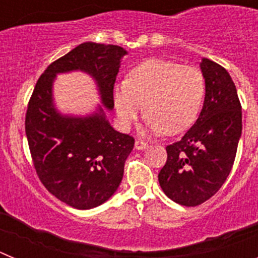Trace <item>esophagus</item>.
<instances>
[{
    "mask_svg": "<svg viewBox=\"0 0 258 258\" xmlns=\"http://www.w3.org/2000/svg\"><path fill=\"white\" fill-rule=\"evenodd\" d=\"M134 147H136V150H145L149 147V145H147L146 142H143V141L137 140L136 143H134Z\"/></svg>",
    "mask_w": 258,
    "mask_h": 258,
    "instance_id": "1",
    "label": "esophagus"
}]
</instances>
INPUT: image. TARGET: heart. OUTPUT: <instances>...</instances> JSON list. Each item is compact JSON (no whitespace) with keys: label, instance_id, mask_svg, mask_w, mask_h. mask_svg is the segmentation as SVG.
Listing matches in <instances>:
<instances>
[{"label":"heart","instance_id":"b5f03b06","mask_svg":"<svg viewBox=\"0 0 258 258\" xmlns=\"http://www.w3.org/2000/svg\"><path fill=\"white\" fill-rule=\"evenodd\" d=\"M206 95V83L195 67L147 59L112 88L117 120L129 127L145 109L142 133L169 136L187 131L197 121Z\"/></svg>","mask_w":258,"mask_h":258}]
</instances>
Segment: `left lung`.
I'll return each instance as SVG.
<instances>
[{
  "label": "left lung",
  "instance_id": "1",
  "mask_svg": "<svg viewBox=\"0 0 258 258\" xmlns=\"http://www.w3.org/2000/svg\"><path fill=\"white\" fill-rule=\"evenodd\" d=\"M206 97L197 122L179 142L166 146L168 159L159 173L166 197L181 206H199L226 181L241 137V106L226 70L203 58Z\"/></svg>",
  "mask_w": 258,
  "mask_h": 258
}]
</instances>
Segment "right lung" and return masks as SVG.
I'll return each instance as SVG.
<instances>
[{
    "label": "right lung",
    "mask_w": 258,
    "mask_h": 258,
    "mask_svg": "<svg viewBox=\"0 0 258 258\" xmlns=\"http://www.w3.org/2000/svg\"><path fill=\"white\" fill-rule=\"evenodd\" d=\"M127 51L117 45L84 42L49 66L38 79L26 116V134L41 182L60 202L92 209L112 197L121 183L133 137L115 131L107 118L112 88ZM83 72L93 79L101 103L92 113H61L53 83L61 73Z\"/></svg>",
    "instance_id": "right-lung-1"
}]
</instances>
